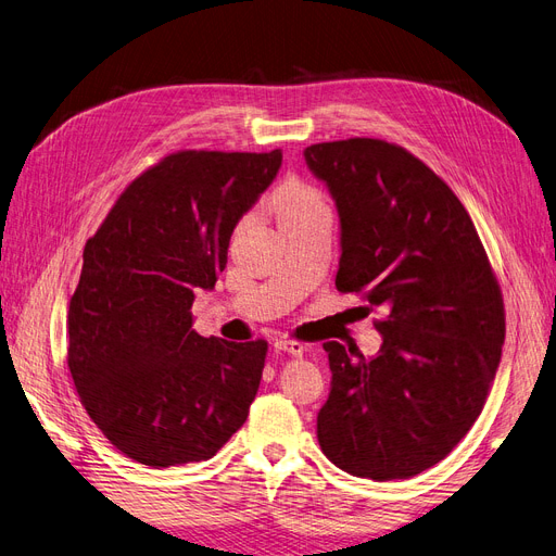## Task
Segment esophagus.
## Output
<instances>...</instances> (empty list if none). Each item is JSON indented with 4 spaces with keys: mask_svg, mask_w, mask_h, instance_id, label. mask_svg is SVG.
<instances>
[{
    "mask_svg": "<svg viewBox=\"0 0 556 556\" xmlns=\"http://www.w3.org/2000/svg\"><path fill=\"white\" fill-rule=\"evenodd\" d=\"M275 348L281 353H289V355H302L304 353V343L293 341V339H277Z\"/></svg>",
    "mask_w": 556,
    "mask_h": 556,
    "instance_id": "obj_1",
    "label": "esophagus"
}]
</instances>
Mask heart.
I'll use <instances>...</instances> for the list:
<instances>
[{
  "label": "heart",
  "instance_id": "1",
  "mask_svg": "<svg viewBox=\"0 0 556 556\" xmlns=\"http://www.w3.org/2000/svg\"><path fill=\"white\" fill-rule=\"evenodd\" d=\"M275 205L279 211V219L286 222L291 217H300L314 211L327 208V201L320 190H316L314 185L302 182V180H289L283 182L279 192L275 194Z\"/></svg>",
  "mask_w": 556,
  "mask_h": 556
}]
</instances>
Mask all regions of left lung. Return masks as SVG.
<instances>
[{
  "instance_id": "obj_1",
  "label": "left lung",
  "mask_w": 556,
  "mask_h": 556,
  "mask_svg": "<svg viewBox=\"0 0 556 556\" xmlns=\"http://www.w3.org/2000/svg\"><path fill=\"white\" fill-rule=\"evenodd\" d=\"M304 160L337 201V289L387 312L371 359L323 343L332 382L318 444L353 477H417L481 415L506 337L500 281L460 199L399 143L323 141Z\"/></svg>"
}]
</instances>
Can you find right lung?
I'll return each instance as SVG.
<instances>
[{"label":"right lung","mask_w":556,"mask_h":556,"mask_svg":"<svg viewBox=\"0 0 556 556\" xmlns=\"http://www.w3.org/2000/svg\"><path fill=\"white\" fill-rule=\"evenodd\" d=\"M279 167L281 149L169 153L121 192L85 244L68 368L102 435L141 465L208 460L250 415L267 341L205 339L190 309Z\"/></svg>","instance_id":"right-lung-1"}]
</instances>
